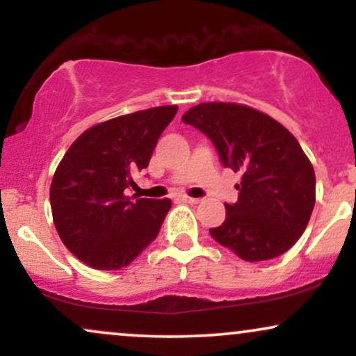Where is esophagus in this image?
<instances>
[{"instance_id":"1","label":"esophagus","mask_w":356,"mask_h":356,"mask_svg":"<svg viewBox=\"0 0 356 356\" xmlns=\"http://www.w3.org/2000/svg\"><path fill=\"white\" fill-rule=\"evenodd\" d=\"M182 201H184V202H187V204H197V202H199V199H195V197H189V195H182Z\"/></svg>"}]
</instances>
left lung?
I'll return each instance as SVG.
<instances>
[{
    "label": "left lung",
    "instance_id": "left-lung-1",
    "mask_svg": "<svg viewBox=\"0 0 356 356\" xmlns=\"http://www.w3.org/2000/svg\"><path fill=\"white\" fill-rule=\"evenodd\" d=\"M184 124L216 145L224 167L243 172L239 197L209 229L220 246L244 261L281 256L303 234L316 199V179L298 140L275 118L243 104L206 102L187 110Z\"/></svg>",
    "mask_w": 356,
    "mask_h": 356
}]
</instances>
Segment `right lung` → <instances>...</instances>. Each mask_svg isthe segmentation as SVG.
<instances>
[{
  "label": "right lung",
  "instance_id": "obj_1",
  "mask_svg": "<svg viewBox=\"0 0 356 356\" xmlns=\"http://www.w3.org/2000/svg\"><path fill=\"white\" fill-rule=\"evenodd\" d=\"M177 113L164 105L85 130L63 155L50 187L56 232L81 263L102 271L129 266L157 238L170 199H132L134 174L149 165L159 137Z\"/></svg>",
  "mask_w": 356,
  "mask_h": 356
}]
</instances>
